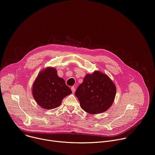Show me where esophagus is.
Returning a JSON list of instances; mask_svg holds the SVG:
<instances>
[{
    "label": "esophagus",
    "mask_w": 155,
    "mask_h": 155,
    "mask_svg": "<svg viewBox=\"0 0 155 155\" xmlns=\"http://www.w3.org/2000/svg\"><path fill=\"white\" fill-rule=\"evenodd\" d=\"M71 91H72V92H73V93L75 92V87H74V86H73V87H71Z\"/></svg>",
    "instance_id": "esophagus-1"
}]
</instances>
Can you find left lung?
<instances>
[{"label":"left lung","instance_id":"left-lung-1","mask_svg":"<svg viewBox=\"0 0 155 155\" xmlns=\"http://www.w3.org/2000/svg\"><path fill=\"white\" fill-rule=\"evenodd\" d=\"M116 91L114 84L106 74L95 71L85 76L75 95L82 109L91 114H97L107 111L111 106Z\"/></svg>","mask_w":155,"mask_h":155}]
</instances>
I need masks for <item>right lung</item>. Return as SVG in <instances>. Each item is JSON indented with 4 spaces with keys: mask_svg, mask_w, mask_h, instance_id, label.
<instances>
[{
    "mask_svg": "<svg viewBox=\"0 0 155 155\" xmlns=\"http://www.w3.org/2000/svg\"><path fill=\"white\" fill-rule=\"evenodd\" d=\"M71 93L64 80L58 76L57 70L53 68L41 71L32 86L34 99L39 105L46 110L60 107L62 100Z\"/></svg>",
    "mask_w": 155,
    "mask_h": 155,
    "instance_id": "right-lung-1",
    "label": "right lung"
}]
</instances>
